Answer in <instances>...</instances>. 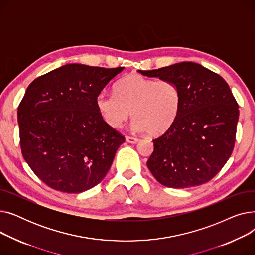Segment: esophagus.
I'll use <instances>...</instances> for the list:
<instances>
[{
	"instance_id": "obj_1",
	"label": "esophagus",
	"mask_w": 255,
	"mask_h": 255,
	"mask_svg": "<svg viewBox=\"0 0 255 255\" xmlns=\"http://www.w3.org/2000/svg\"><path fill=\"white\" fill-rule=\"evenodd\" d=\"M125 139H126V141L129 142V143H136V142L138 141V138L133 137V136H126Z\"/></svg>"
}]
</instances>
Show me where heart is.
<instances>
[{
	"mask_svg": "<svg viewBox=\"0 0 255 255\" xmlns=\"http://www.w3.org/2000/svg\"><path fill=\"white\" fill-rule=\"evenodd\" d=\"M96 105L104 122L111 127H121L132 114L135 130L159 135L177 120L181 94L170 80L131 74L120 80L115 93L99 94Z\"/></svg>",
	"mask_w": 255,
	"mask_h": 255,
	"instance_id": "1",
	"label": "heart"
}]
</instances>
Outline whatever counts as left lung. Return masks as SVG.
I'll use <instances>...</instances> for the list:
<instances>
[{
  "label": "left lung",
  "instance_id": "1",
  "mask_svg": "<svg viewBox=\"0 0 255 255\" xmlns=\"http://www.w3.org/2000/svg\"><path fill=\"white\" fill-rule=\"evenodd\" d=\"M138 72L170 80L181 94L175 123L153 140L154 151L146 162L152 175L169 188L207 183L234 150L239 105L229 85L217 73L192 62Z\"/></svg>",
  "mask_w": 255,
  "mask_h": 255
}]
</instances>
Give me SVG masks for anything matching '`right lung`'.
I'll list each match as a JSON object with an SVG mask.
<instances>
[{
	"mask_svg": "<svg viewBox=\"0 0 255 255\" xmlns=\"http://www.w3.org/2000/svg\"><path fill=\"white\" fill-rule=\"evenodd\" d=\"M123 70L67 64L26 89L17 110L21 153L50 188L80 193L106 176L125 138L104 122L96 100Z\"/></svg>",
	"mask_w": 255,
	"mask_h": 255,
	"instance_id": "add662e5",
	"label": "right lung"
}]
</instances>
